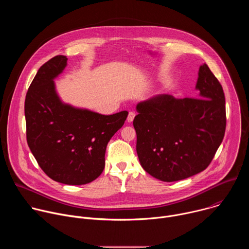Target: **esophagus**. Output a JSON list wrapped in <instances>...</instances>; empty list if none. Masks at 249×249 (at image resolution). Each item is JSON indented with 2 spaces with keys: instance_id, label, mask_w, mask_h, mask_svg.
<instances>
[{
  "instance_id": "34e87169",
  "label": "esophagus",
  "mask_w": 249,
  "mask_h": 249,
  "mask_svg": "<svg viewBox=\"0 0 249 249\" xmlns=\"http://www.w3.org/2000/svg\"><path fill=\"white\" fill-rule=\"evenodd\" d=\"M135 112H133V111H131V112H129V114H128V117H127V121L128 122H132L133 120H134V118H135Z\"/></svg>"
}]
</instances>
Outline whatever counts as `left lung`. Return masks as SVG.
<instances>
[{
	"label": "left lung",
	"instance_id": "1",
	"mask_svg": "<svg viewBox=\"0 0 249 249\" xmlns=\"http://www.w3.org/2000/svg\"><path fill=\"white\" fill-rule=\"evenodd\" d=\"M195 89L197 97L158 94L136 106L140 163L161 181L182 180L206 169L224 139L225 94L206 64L199 68Z\"/></svg>",
	"mask_w": 249,
	"mask_h": 249
}]
</instances>
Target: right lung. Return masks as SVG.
Instances as JSON below:
<instances>
[{
  "mask_svg": "<svg viewBox=\"0 0 249 249\" xmlns=\"http://www.w3.org/2000/svg\"><path fill=\"white\" fill-rule=\"evenodd\" d=\"M68 58L55 56L40 67L25 97L24 115L28 147L51 179L83 185L96 179L105 165V151L123 126L127 111L102 115L65 103L54 80Z\"/></svg>",
  "mask_w": 249,
  "mask_h": 249,
  "instance_id": "add662e5",
  "label": "right lung"
}]
</instances>
